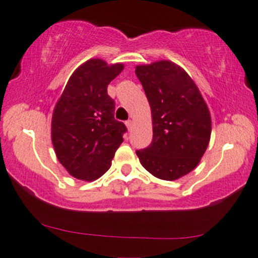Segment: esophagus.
<instances>
[{"label": "esophagus", "mask_w": 258, "mask_h": 258, "mask_svg": "<svg viewBox=\"0 0 258 258\" xmlns=\"http://www.w3.org/2000/svg\"><path fill=\"white\" fill-rule=\"evenodd\" d=\"M125 125H126V128H128V130L130 132V130H132V128H133V121H132V119L126 121L125 122Z\"/></svg>", "instance_id": "obj_1"}]
</instances>
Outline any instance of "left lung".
Wrapping results in <instances>:
<instances>
[{"label":"left lung","mask_w":258,"mask_h":258,"mask_svg":"<svg viewBox=\"0 0 258 258\" xmlns=\"http://www.w3.org/2000/svg\"><path fill=\"white\" fill-rule=\"evenodd\" d=\"M153 119V142L136 155L141 164L164 181L189 174L206 153L211 116L201 91L182 67L162 59L136 66Z\"/></svg>","instance_id":"8db88e82"}]
</instances>
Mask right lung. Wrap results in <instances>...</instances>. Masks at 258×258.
<instances>
[{"label":"right lung","mask_w":258,"mask_h":258,"mask_svg":"<svg viewBox=\"0 0 258 258\" xmlns=\"http://www.w3.org/2000/svg\"><path fill=\"white\" fill-rule=\"evenodd\" d=\"M124 69L101 58L82 63L69 77L51 118L56 157L73 177L93 182L111 167L125 125L114 117L108 84Z\"/></svg>","instance_id":"1"}]
</instances>
